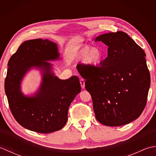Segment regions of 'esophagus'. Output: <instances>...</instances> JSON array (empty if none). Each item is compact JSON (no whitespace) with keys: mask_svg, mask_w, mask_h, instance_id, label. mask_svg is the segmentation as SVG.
Listing matches in <instances>:
<instances>
[{"mask_svg":"<svg viewBox=\"0 0 156 156\" xmlns=\"http://www.w3.org/2000/svg\"><path fill=\"white\" fill-rule=\"evenodd\" d=\"M80 85L82 88H84L85 87V81L84 79H81L80 80Z\"/></svg>","mask_w":156,"mask_h":156,"instance_id":"esophagus-1","label":"esophagus"}]
</instances>
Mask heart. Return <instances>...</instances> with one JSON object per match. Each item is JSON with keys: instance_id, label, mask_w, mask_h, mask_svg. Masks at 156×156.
Masks as SVG:
<instances>
[{"instance_id": "obj_1", "label": "heart", "mask_w": 156, "mask_h": 156, "mask_svg": "<svg viewBox=\"0 0 156 156\" xmlns=\"http://www.w3.org/2000/svg\"><path fill=\"white\" fill-rule=\"evenodd\" d=\"M74 59L76 61L87 62L93 66L100 64L104 59V54L100 48L85 47L75 53Z\"/></svg>"}]
</instances>
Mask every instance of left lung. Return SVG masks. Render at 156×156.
<instances>
[{
	"label": "left lung",
	"mask_w": 156,
	"mask_h": 156,
	"mask_svg": "<svg viewBox=\"0 0 156 156\" xmlns=\"http://www.w3.org/2000/svg\"><path fill=\"white\" fill-rule=\"evenodd\" d=\"M108 46V56L99 66L83 65L86 90L90 94L96 119L110 127L137 119L146 105L150 74L140 46L125 32L95 39Z\"/></svg>",
	"instance_id": "8db88e82"
}]
</instances>
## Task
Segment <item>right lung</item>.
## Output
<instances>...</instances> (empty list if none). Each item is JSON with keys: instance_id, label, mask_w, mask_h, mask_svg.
Wrapping results in <instances>:
<instances>
[{"instance_id": "right-lung-1", "label": "right lung", "mask_w": 156, "mask_h": 156, "mask_svg": "<svg viewBox=\"0 0 156 156\" xmlns=\"http://www.w3.org/2000/svg\"><path fill=\"white\" fill-rule=\"evenodd\" d=\"M58 59L57 44L36 39L23 42L8 62L5 90L9 108L15 120L29 130L40 133L60 130L67 122L69 105L81 90L78 76L60 80L54 75L46 61ZM33 67L41 69L42 81L38 92L27 97L22 93L20 82Z\"/></svg>"}]
</instances>
